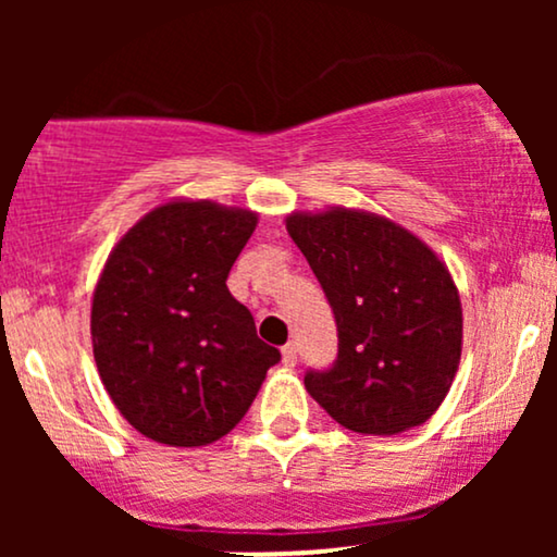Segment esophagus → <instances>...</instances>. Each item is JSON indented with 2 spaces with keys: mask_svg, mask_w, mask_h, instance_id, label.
Instances as JSON below:
<instances>
[{
  "mask_svg": "<svg viewBox=\"0 0 557 557\" xmlns=\"http://www.w3.org/2000/svg\"><path fill=\"white\" fill-rule=\"evenodd\" d=\"M296 361H298L296 343H287L283 348V363H285V367H296Z\"/></svg>",
  "mask_w": 557,
  "mask_h": 557,
  "instance_id": "esophagus-1",
  "label": "esophagus"
}]
</instances>
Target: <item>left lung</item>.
I'll return each instance as SVG.
<instances>
[{"label":"left lung","instance_id":"8db88e82","mask_svg":"<svg viewBox=\"0 0 557 557\" xmlns=\"http://www.w3.org/2000/svg\"><path fill=\"white\" fill-rule=\"evenodd\" d=\"M287 235L337 322V361L304 385L345 430L400 434L424 424L456 380L463 309L437 253L389 216L330 207L290 212Z\"/></svg>","mask_w":557,"mask_h":557}]
</instances>
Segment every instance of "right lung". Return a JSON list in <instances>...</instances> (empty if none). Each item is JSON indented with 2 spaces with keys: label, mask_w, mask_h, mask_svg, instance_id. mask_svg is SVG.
I'll return each mask as SVG.
<instances>
[{
  "label": "right lung",
  "mask_w": 557,
  "mask_h": 557,
  "mask_svg": "<svg viewBox=\"0 0 557 557\" xmlns=\"http://www.w3.org/2000/svg\"><path fill=\"white\" fill-rule=\"evenodd\" d=\"M257 225L251 209L170 198L107 257L91 300L94 361L144 437L172 447L216 443L280 361L225 285Z\"/></svg>",
  "instance_id": "1"
}]
</instances>
